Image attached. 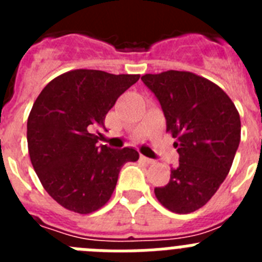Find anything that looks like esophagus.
<instances>
[{
  "mask_svg": "<svg viewBox=\"0 0 262 262\" xmlns=\"http://www.w3.org/2000/svg\"><path fill=\"white\" fill-rule=\"evenodd\" d=\"M140 160H142V161H144V163H147V164H154L155 161L152 159H148V157H145V156H140Z\"/></svg>",
  "mask_w": 262,
  "mask_h": 262,
  "instance_id": "34e87169",
  "label": "esophagus"
}]
</instances>
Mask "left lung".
Wrapping results in <instances>:
<instances>
[{
    "mask_svg": "<svg viewBox=\"0 0 262 262\" xmlns=\"http://www.w3.org/2000/svg\"><path fill=\"white\" fill-rule=\"evenodd\" d=\"M142 80L159 99L180 155L155 195L169 211L189 214L211 200L230 172L242 134L239 111L216 84L191 72L148 73Z\"/></svg>",
    "mask_w": 262,
    "mask_h": 262,
    "instance_id": "1",
    "label": "left lung"
}]
</instances>
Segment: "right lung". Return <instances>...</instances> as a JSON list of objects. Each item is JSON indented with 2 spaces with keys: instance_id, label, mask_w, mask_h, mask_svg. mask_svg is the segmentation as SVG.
Here are the masks:
<instances>
[{
  "instance_id": "obj_1",
  "label": "right lung",
  "mask_w": 262,
  "mask_h": 262,
  "mask_svg": "<svg viewBox=\"0 0 262 262\" xmlns=\"http://www.w3.org/2000/svg\"><path fill=\"white\" fill-rule=\"evenodd\" d=\"M139 75L75 69L50 81L27 119L31 164L48 194L69 211L90 214L110 200L120 169L139 159L134 148L97 145L93 129Z\"/></svg>"
}]
</instances>
